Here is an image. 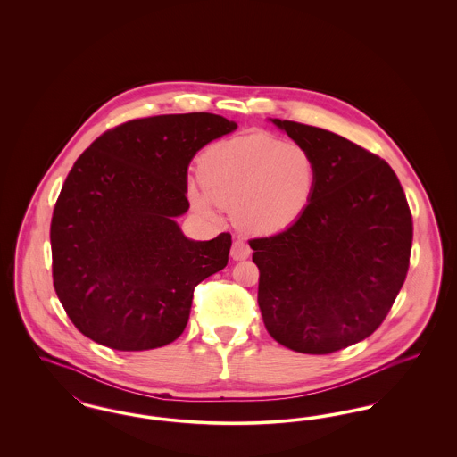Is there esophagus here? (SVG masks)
Instances as JSON below:
<instances>
[{
	"label": "esophagus",
	"instance_id": "1",
	"mask_svg": "<svg viewBox=\"0 0 457 457\" xmlns=\"http://www.w3.org/2000/svg\"><path fill=\"white\" fill-rule=\"evenodd\" d=\"M250 252H252V248H250L243 239H237V241H233V246H231V257H233L235 261H245V259H248Z\"/></svg>",
	"mask_w": 457,
	"mask_h": 457
}]
</instances>
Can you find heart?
<instances>
[{
	"label": "heart",
	"instance_id": "heart-1",
	"mask_svg": "<svg viewBox=\"0 0 457 457\" xmlns=\"http://www.w3.org/2000/svg\"><path fill=\"white\" fill-rule=\"evenodd\" d=\"M317 179V161L304 145L253 133L212 145L202 162L204 183L192 181L188 196L207 218L220 205L245 229L270 235L302 219Z\"/></svg>",
	"mask_w": 457,
	"mask_h": 457
}]
</instances>
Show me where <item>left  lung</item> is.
I'll return each instance as SVG.
<instances>
[{"mask_svg":"<svg viewBox=\"0 0 457 457\" xmlns=\"http://www.w3.org/2000/svg\"><path fill=\"white\" fill-rule=\"evenodd\" d=\"M317 161V190L298 222L250 239L259 306L286 348L328 354L373 334L401 291L413 218L391 166L332 131L272 120Z\"/></svg>","mask_w":457,"mask_h":457,"instance_id":"1","label":"left lung"}]
</instances>
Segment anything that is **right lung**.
I'll use <instances>...</instances> for the list:
<instances>
[{
    "mask_svg": "<svg viewBox=\"0 0 457 457\" xmlns=\"http://www.w3.org/2000/svg\"><path fill=\"white\" fill-rule=\"evenodd\" d=\"M237 129L212 112L131 120L97 137L66 176L51 219L53 284L88 339L161 348L185 330L196 284L228 263L231 235L185 238L187 170Z\"/></svg>",
    "mask_w": 457,
    "mask_h": 457,
    "instance_id": "add662e5",
    "label": "right lung"
}]
</instances>
